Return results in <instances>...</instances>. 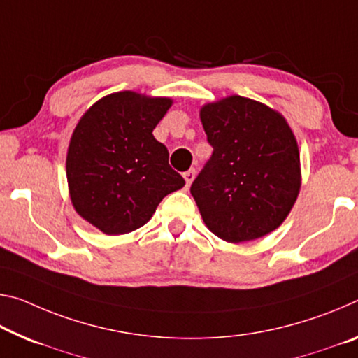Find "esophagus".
I'll list each match as a JSON object with an SVG mask.
<instances>
[{
  "mask_svg": "<svg viewBox=\"0 0 358 358\" xmlns=\"http://www.w3.org/2000/svg\"><path fill=\"white\" fill-rule=\"evenodd\" d=\"M183 177H185V181H186V186H191L192 180L196 178V169H189L188 172L183 173Z\"/></svg>",
  "mask_w": 358,
  "mask_h": 358,
  "instance_id": "1",
  "label": "esophagus"
}]
</instances>
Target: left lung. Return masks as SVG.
Wrapping results in <instances>:
<instances>
[{
	"mask_svg": "<svg viewBox=\"0 0 358 358\" xmlns=\"http://www.w3.org/2000/svg\"><path fill=\"white\" fill-rule=\"evenodd\" d=\"M201 121L213 152L191 194L207 228L234 243L279 228L301 186L298 143L285 117L231 95L203 105Z\"/></svg>",
	"mask_w": 358,
	"mask_h": 358,
	"instance_id": "left-lung-1",
	"label": "left lung"
}]
</instances>
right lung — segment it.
<instances>
[{"label": "right lung", "instance_id": "right-lung-1", "mask_svg": "<svg viewBox=\"0 0 358 358\" xmlns=\"http://www.w3.org/2000/svg\"><path fill=\"white\" fill-rule=\"evenodd\" d=\"M170 106V99L124 90L79 119L66 155L70 197L76 212L108 236L141 228L164 197L185 186L152 135Z\"/></svg>", "mask_w": 358, "mask_h": 358}]
</instances>
